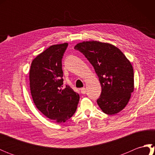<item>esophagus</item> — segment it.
Wrapping results in <instances>:
<instances>
[{"mask_svg":"<svg viewBox=\"0 0 155 155\" xmlns=\"http://www.w3.org/2000/svg\"><path fill=\"white\" fill-rule=\"evenodd\" d=\"M81 92L82 94H85V93H86V92H87L86 88H82L81 89Z\"/></svg>","mask_w":155,"mask_h":155,"instance_id":"1","label":"esophagus"}]
</instances>
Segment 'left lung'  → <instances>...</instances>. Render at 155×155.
Listing matches in <instances>:
<instances>
[{"label":"left lung","instance_id":"8db88e82","mask_svg":"<svg viewBox=\"0 0 155 155\" xmlns=\"http://www.w3.org/2000/svg\"><path fill=\"white\" fill-rule=\"evenodd\" d=\"M79 51L93 66L102 87L97 104L103 113L115 114L127 106L134 91L133 66L119 48L96 41L78 43Z\"/></svg>","mask_w":155,"mask_h":155}]
</instances>
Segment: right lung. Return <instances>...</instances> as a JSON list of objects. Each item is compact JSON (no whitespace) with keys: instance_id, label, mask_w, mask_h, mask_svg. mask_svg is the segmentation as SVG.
I'll list each match as a JSON object with an SVG mask.
<instances>
[{"instance_id":"add662e5","label":"right lung","mask_w":155,"mask_h":155,"mask_svg":"<svg viewBox=\"0 0 155 155\" xmlns=\"http://www.w3.org/2000/svg\"><path fill=\"white\" fill-rule=\"evenodd\" d=\"M68 43L49 47L32 61L30 72L31 93L36 107L56 123H64L74 114L80 97L63 84L62 58Z\"/></svg>"}]
</instances>
